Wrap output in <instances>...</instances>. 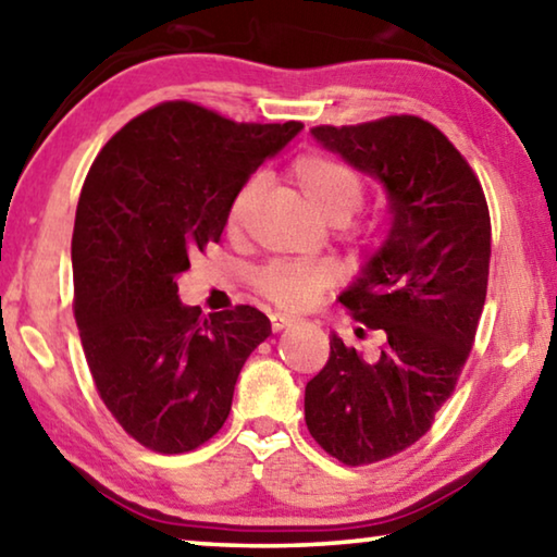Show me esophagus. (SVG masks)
Segmentation results:
<instances>
[{
  "label": "esophagus",
  "mask_w": 557,
  "mask_h": 557,
  "mask_svg": "<svg viewBox=\"0 0 557 557\" xmlns=\"http://www.w3.org/2000/svg\"><path fill=\"white\" fill-rule=\"evenodd\" d=\"M269 321H271V329L273 331H284L286 326H290V323H294L296 319H294V315H288V313H271L269 315Z\"/></svg>",
  "instance_id": "obj_1"
}]
</instances>
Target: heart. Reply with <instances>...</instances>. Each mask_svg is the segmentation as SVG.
I'll return each instance as SVG.
<instances>
[{
	"label": "heart",
	"mask_w": 557,
	"mask_h": 557,
	"mask_svg": "<svg viewBox=\"0 0 557 557\" xmlns=\"http://www.w3.org/2000/svg\"><path fill=\"white\" fill-rule=\"evenodd\" d=\"M298 189L311 209L331 224H341L363 201V178L356 169L326 153H304L290 166ZM261 178L251 176L238 186L228 203V226H242L253 209ZM329 271L306 261H271L256 271V290L281 308H304L326 286Z\"/></svg>",
	"instance_id": "1"
}]
</instances>
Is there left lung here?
Listing matches in <instances>:
<instances>
[{"mask_svg":"<svg viewBox=\"0 0 557 557\" xmlns=\"http://www.w3.org/2000/svg\"><path fill=\"white\" fill-rule=\"evenodd\" d=\"M329 151L386 186L393 224L354 286L338 296L350 319L386 333L366 363L336 333L306 383V425L344 466H371L413 446L453 396L475 344L491 213L463 153L413 114L356 126H313Z\"/></svg>","mask_w":557,"mask_h":557,"instance_id":"1","label":"left lung"}]
</instances>
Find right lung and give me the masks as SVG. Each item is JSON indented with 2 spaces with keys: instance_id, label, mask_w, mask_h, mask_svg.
<instances>
[{
  "instance_id": "1",
  "label": "right lung",
  "mask_w": 557,
  "mask_h": 557,
  "mask_svg": "<svg viewBox=\"0 0 557 557\" xmlns=\"http://www.w3.org/2000/svg\"><path fill=\"white\" fill-rule=\"evenodd\" d=\"M301 129L161 101L111 136L84 178L74 319L99 398L144 448L174 456L213 438L246 358L269 338L253 306H182L176 276L219 244L238 186Z\"/></svg>"
}]
</instances>
